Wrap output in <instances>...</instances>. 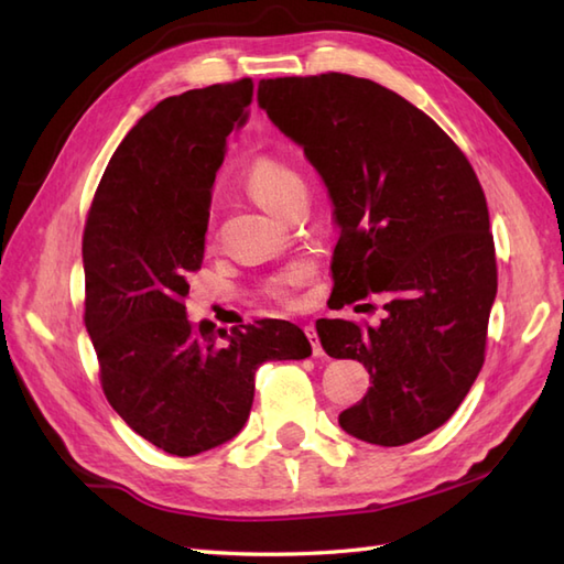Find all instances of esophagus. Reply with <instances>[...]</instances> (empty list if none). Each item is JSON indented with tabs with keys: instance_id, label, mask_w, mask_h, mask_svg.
I'll list each match as a JSON object with an SVG mask.
<instances>
[{
	"instance_id": "1",
	"label": "esophagus",
	"mask_w": 564,
	"mask_h": 564,
	"mask_svg": "<svg viewBox=\"0 0 564 564\" xmlns=\"http://www.w3.org/2000/svg\"><path fill=\"white\" fill-rule=\"evenodd\" d=\"M305 337H307L310 346H313V354H315V356H322V354H325V351H322V346H319V337H317V329H315V325H307V327H305Z\"/></svg>"
}]
</instances>
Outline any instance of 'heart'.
Listing matches in <instances>:
<instances>
[{"label":"heart","mask_w":564,"mask_h":564,"mask_svg":"<svg viewBox=\"0 0 564 564\" xmlns=\"http://www.w3.org/2000/svg\"><path fill=\"white\" fill-rule=\"evenodd\" d=\"M301 186V174H297L293 166L273 158L254 160L245 174L247 194L271 213L279 210L281 203ZM310 279H313V267H310L307 261H293L281 271H275L271 279L263 283V293H267V297H271L273 303L295 305L297 291H301Z\"/></svg>","instance_id":"1"}]
</instances>
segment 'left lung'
Returning <instances> with one entry per match:
<instances>
[{"instance_id": "obj_1", "label": "left lung", "mask_w": 564, "mask_h": 564, "mask_svg": "<svg viewBox=\"0 0 564 564\" xmlns=\"http://www.w3.org/2000/svg\"><path fill=\"white\" fill-rule=\"evenodd\" d=\"M257 99L329 188L341 227L334 307L373 293L388 301L373 327L317 322L322 349L370 373L366 398L339 414L341 429L376 446L431 434L485 364L497 257L480 178L436 121L370 79H261Z\"/></svg>"}]
</instances>
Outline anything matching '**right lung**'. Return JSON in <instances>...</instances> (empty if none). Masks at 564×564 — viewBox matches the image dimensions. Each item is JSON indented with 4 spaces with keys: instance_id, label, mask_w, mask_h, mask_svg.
<instances>
[{
    "instance_id": "add662e5",
    "label": "right lung",
    "mask_w": 564,
    "mask_h": 564,
    "mask_svg": "<svg viewBox=\"0 0 564 564\" xmlns=\"http://www.w3.org/2000/svg\"><path fill=\"white\" fill-rule=\"evenodd\" d=\"M251 97L254 82L242 77L160 101L113 152L84 225V325L106 400L135 434L178 458L239 434L261 364L313 354L285 319L230 332L186 319L210 186Z\"/></svg>"
}]
</instances>
